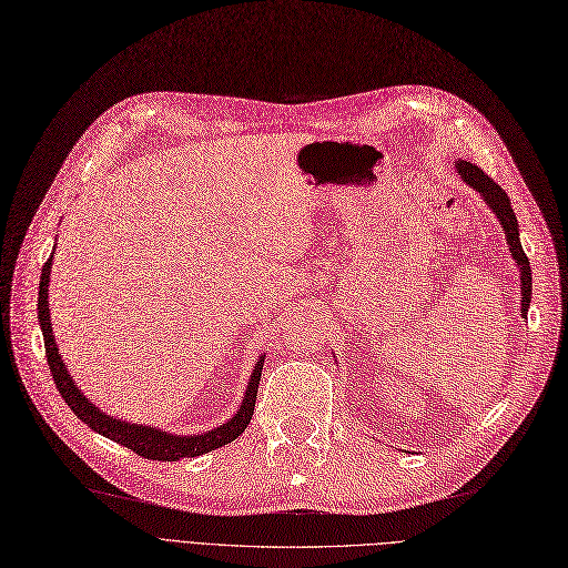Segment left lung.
<instances>
[{
	"mask_svg": "<svg viewBox=\"0 0 568 568\" xmlns=\"http://www.w3.org/2000/svg\"><path fill=\"white\" fill-rule=\"evenodd\" d=\"M456 171L467 185L479 192V197L486 202L488 209L496 213V219L500 221V225L505 230V240H507V246H510V256L515 258V263L519 267L521 317H526L529 315V303H531V265H529V258H526V253L519 242V225H517V216L513 211L510 197H507L505 190L498 183H494L479 166H475L470 162L458 160Z\"/></svg>",
	"mask_w": 568,
	"mask_h": 568,
	"instance_id": "1",
	"label": "left lung"
}]
</instances>
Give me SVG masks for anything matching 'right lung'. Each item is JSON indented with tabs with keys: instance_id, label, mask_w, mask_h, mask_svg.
Returning a JSON list of instances; mask_svg holds the SVG:
<instances>
[{
	"instance_id": "obj_1",
	"label": "right lung",
	"mask_w": 568,
	"mask_h": 568,
	"mask_svg": "<svg viewBox=\"0 0 568 568\" xmlns=\"http://www.w3.org/2000/svg\"><path fill=\"white\" fill-rule=\"evenodd\" d=\"M51 263H53V256L44 263L42 277H39L37 317H39V326H42V334H44L47 362H49V368H51L53 383L58 387V393H61V397L65 399V404L74 410L77 418L87 423L93 429V433L131 448L133 454H139L148 460H162V463L209 454V452H213V448H221V446L234 442L244 433L246 425L251 423L253 406H256L258 383H261V371H263L265 355H261L258 364L253 366V374L248 378L246 393L242 397L237 414H234L227 423L213 427V429H209V433H202V435H187V437L185 435H171V433H164V429H160V427L126 423V420H120V418H112V416L103 414V410L98 408L93 402H89L82 389L77 387L74 381L70 378L65 362H63L61 355H58V345L53 341V328H51V317H49Z\"/></svg>"
}]
</instances>
